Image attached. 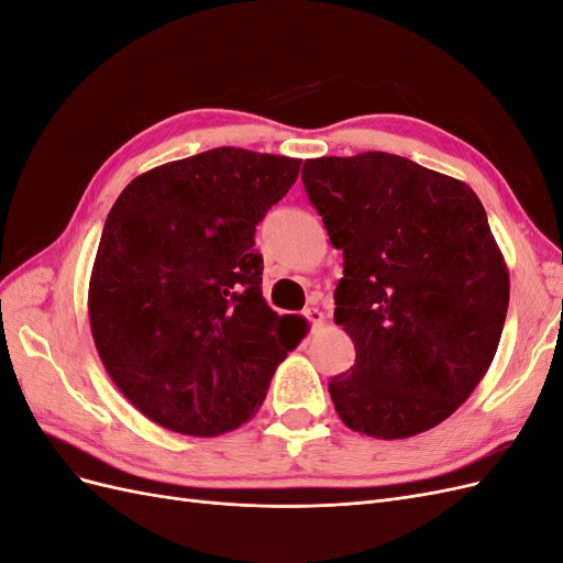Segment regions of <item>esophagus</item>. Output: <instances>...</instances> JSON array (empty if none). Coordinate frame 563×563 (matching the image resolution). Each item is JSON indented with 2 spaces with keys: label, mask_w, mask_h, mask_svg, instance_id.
<instances>
[{
  "label": "esophagus",
  "mask_w": 563,
  "mask_h": 563,
  "mask_svg": "<svg viewBox=\"0 0 563 563\" xmlns=\"http://www.w3.org/2000/svg\"><path fill=\"white\" fill-rule=\"evenodd\" d=\"M302 314H305V319H308V321L312 323L314 329H317V327H321V323H323V312H321L319 308H308V310H305Z\"/></svg>",
  "instance_id": "esophagus-1"
}]
</instances>
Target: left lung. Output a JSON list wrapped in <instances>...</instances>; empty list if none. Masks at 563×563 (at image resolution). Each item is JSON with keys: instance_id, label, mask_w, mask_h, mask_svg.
I'll use <instances>...</instances> for the list:
<instances>
[{"instance_id": "obj_1", "label": "left lung", "mask_w": 563, "mask_h": 563, "mask_svg": "<svg viewBox=\"0 0 563 563\" xmlns=\"http://www.w3.org/2000/svg\"><path fill=\"white\" fill-rule=\"evenodd\" d=\"M302 185L343 251L335 323L356 360L329 380L338 416L378 439L434 428L484 378L507 317V267L479 197L387 152L308 159Z\"/></svg>"}]
</instances>
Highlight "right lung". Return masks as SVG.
<instances>
[{"label":"right lung","instance_id":"1","mask_svg":"<svg viewBox=\"0 0 563 563\" xmlns=\"http://www.w3.org/2000/svg\"><path fill=\"white\" fill-rule=\"evenodd\" d=\"M298 172L300 159L216 147L152 168L114 201L91 272V333L114 385L162 428H240L302 338L265 302L253 249Z\"/></svg>","mask_w":563,"mask_h":563}]
</instances>
